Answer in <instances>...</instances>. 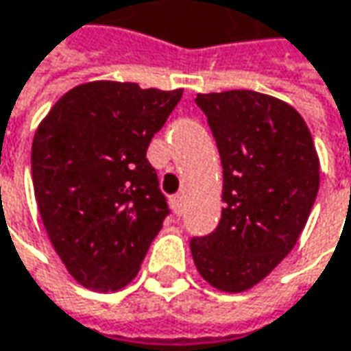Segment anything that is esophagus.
<instances>
[{"label":"esophagus","instance_id":"esophagus-1","mask_svg":"<svg viewBox=\"0 0 351 351\" xmlns=\"http://www.w3.org/2000/svg\"><path fill=\"white\" fill-rule=\"evenodd\" d=\"M171 208L175 210L176 217H180V215H182V195L171 196Z\"/></svg>","mask_w":351,"mask_h":351}]
</instances>
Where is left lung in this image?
<instances>
[{"label": "left lung", "mask_w": 351, "mask_h": 351, "mask_svg": "<svg viewBox=\"0 0 351 351\" xmlns=\"http://www.w3.org/2000/svg\"><path fill=\"white\" fill-rule=\"evenodd\" d=\"M222 160V217L193 238L196 270L238 294L264 280L296 246L318 195L319 158L302 114L270 95L198 93Z\"/></svg>", "instance_id": "obj_1"}]
</instances>
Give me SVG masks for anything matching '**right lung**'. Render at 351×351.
<instances>
[{"label": "right lung", "instance_id": "obj_1", "mask_svg": "<svg viewBox=\"0 0 351 351\" xmlns=\"http://www.w3.org/2000/svg\"><path fill=\"white\" fill-rule=\"evenodd\" d=\"M182 89L91 81L63 95L39 123L32 145L37 208L53 248L89 290H121L169 215L151 138Z\"/></svg>", "mask_w": 351, "mask_h": 351}]
</instances>
